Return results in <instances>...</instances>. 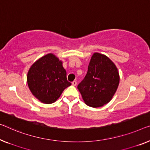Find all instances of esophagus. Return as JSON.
Returning a JSON list of instances; mask_svg holds the SVG:
<instances>
[{
	"label": "esophagus",
	"instance_id": "obj_1",
	"mask_svg": "<svg viewBox=\"0 0 150 150\" xmlns=\"http://www.w3.org/2000/svg\"><path fill=\"white\" fill-rule=\"evenodd\" d=\"M72 85L73 86H75L76 85H77V81H73V82H72Z\"/></svg>",
	"mask_w": 150,
	"mask_h": 150
}]
</instances>
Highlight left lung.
<instances>
[{"label":"left lung","mask_w":150,"mask_h":150,"mask_svg":"<svg viewBox=\"0 0 150 150\" xmlns=\"http://www.w3.org/2000/svg\"><path fill=\"white\" fill-rule=\"evenodd\" d=\"M119 74L113 62L106 56L94 53L84 79L77 86L88 106L97 108L109 102L119 83Z\"/></svg>","instance_id":"1"}]
</instances>
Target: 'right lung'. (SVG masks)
Instances as JSON below:
<instances>
[{"mask_svg":"<svg viewBox=\"0 0 150 150\" xmlns=\"http://www.w3.org/2000/svg\"><path fill=\"white\" fill-rule=\"evenodd\" d=\"M27 81L31 92L40 102L52 104L71 83L67 79L62 62L52 54H48L32 64Z\"/></svg>","mask_w":150,"mask_h":150,"instance_id":"add662e5","label":"right lung"}]
</instances>
